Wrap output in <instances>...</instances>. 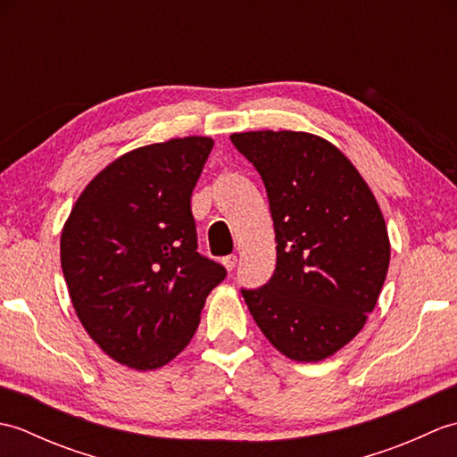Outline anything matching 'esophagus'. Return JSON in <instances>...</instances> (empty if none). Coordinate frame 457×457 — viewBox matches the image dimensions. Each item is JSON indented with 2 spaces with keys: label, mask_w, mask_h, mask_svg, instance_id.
<instances>
[{
  "label": "esophagus",
  "mask_w": 457,
  "mask_h": 457,
  "mask_svg": "<svg viewBox=\"0 0 457 457\" xmlns=\"http://www.w3.org/2000/svg\"><path fill=\"white\" fill-rule=\"evenodd\" d=\"M221 263H223V267H226L228 270H234L236 265H237V257L236 255H228V257L221 259Z\"/></svg>",
  "instance_id": "obj_1"
}]
</instances>
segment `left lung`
I'll return each instance as SVG.
<instances>
[{"mask_svg":"<svg viewBox=\"0 0 457 457\" xmlns=\"http://www.w3.org/2000/svg\"><path fill=\"white\" fill-rule=\"evenodd\" d=\"M263 179L277 269L241 290L261 332L295 361H322L361 332L381 295L391 244L381 208L336 145L304 131L234 133Z\"/></svg>","mask_w":457,"mask_h":457,"instance_id":"8db88e82","label":"left lung"}]
</instances>
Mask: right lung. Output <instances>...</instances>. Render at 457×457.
Listing matches in <instances>:
<instances>
[{"mask_svg":"<svg viewBox=\"0 0 457 457\" xmlns=\"http://www.w3.org/2000/svg\"><path fill=\"white\" fill-rule=\"evenodd\" d=\"M213 147L182 137L133 149L96 174L61 236L76 316L121 365L149 371L177 357L226 269L196 247L190 196Z\"/></svg>","mask_w":457,"mask_h":457,"instance_id":"right-lung-1","label":"right lung"}]
</instances>
